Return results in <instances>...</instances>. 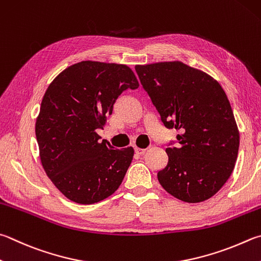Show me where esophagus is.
I'll return each mask as SVG.
<instances>
[{"label": "esophagus", "mask_w": 261, "mask_h": 261, "mask_svg": "<svg viewBox=\"0 0 261 261\" xmlns=\"http://www.w3.org/2000/svg\"><path fill=\"white\" fill-rule=\"evenodd\" d=\"M135 151H136V154H138V155H143L145 151H146V149L145 148H139V147H136L135 148Z\"/></svg>", "instance_id": "obj_1"}]
</instances>
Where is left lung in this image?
Masks as SVG:
<instances>
[{
    "instance_id": "1",
    "label": "left lung",
    "mask_w": 261,
    "mask_h": 261,
    "mask_svg": "<svg viewBox=\"0 0 261 261\" xmlns=\"http://www.w3.org/2000/svg\"><path fill=\"white\" fill-rule=\"evenodd\" d=\"M135 69L164 126L179 131L177 147L165 149L169 160L158 172L161 186L187 203L209 200L230 177L240 146L224 89L181 61L137 65Z\"/></svg>"
}]
</instances>
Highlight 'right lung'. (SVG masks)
I'll use <instances>...</instances> for the list:
<instances>
[{"label": "right lung", "instance_id": "obj_1", "mask_svg": "<svg viewBox=\"0 0 261 261\" xmlns=\"http://www.w3.org/2000/svg\"><path fill=\"white\" fill-rule=\"evenodd\" d=\"M139 87L125 65L81 61L46 89L35 124L40 159L55 186L79 204H93L120 187L134 148L115 149L96 132L118 96Z\"/></svg>", "mask_w": 261, "mask_h": 261}]
</instances>
